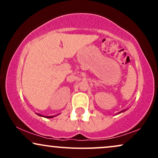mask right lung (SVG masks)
Here are the masks:
<instances>
[{
    "instance_id": "1",
    "label": "right lung",
    "mask_w": 158,
    "mask_h": 158,
    "mask_svg": "<svg viewBox=\"0 0 158 158\" xmlns=\"http://www.w3.org/2000/svg\"><path fill=\"white\" fill-rule=\"evenodd\" d=\"M38 115H39V116H41V117H44V116H42V115H41V114H37ZM54 116H49V117H47V118H52V117H53Z\"/></svg>"
}]
</instances>
